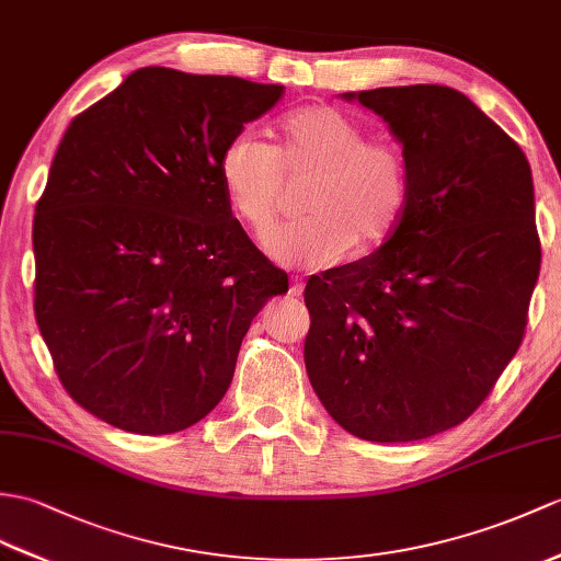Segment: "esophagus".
I'll return each instance as SVG.
<instances>
[{
    "label": "esophagus",
    "instance_id": "1",
    "mask_svg": "<svg viewBox=\"0 0 561 561\" xmlns=\"http://www.w3.org/2000/svg\"><path fill=\"white\" fill-rule=\"evenodd\" d=\"M289 294H291L294 298L301 296V294H304V282H301V279H294L291 286H289Z\"/></svg>",
    "mask_w": 561,
    "mask_h": 561
}]
</instances>
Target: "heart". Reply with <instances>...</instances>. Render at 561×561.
<instances>
[{"mask_svg": "<svg viewBox=\"0 0 561 561\" xmlns=\"http://www.w3.org/2000/svg\"><path fill=\"white\" fill-rule=\"evenodd\" d=\"M231 215L263 233L279 213L284 179H310L301 213L265 237L284 265L328 267L351 251L370 253L394 237L411 205V167L389 140H368L354 116L316 102L286 112L275 148L251 134L233 136L217 160Z\"/></svg>", "mask_w": 561, "mask_h": 561, "instance_id": "b5f03b06", "label": "heart"}]
</instances>
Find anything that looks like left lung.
Returning <instances> with one entry per match:
<instances>
[{"label":"left lung","instance_id":"obj_1","mask_svg":"<svg viewBox=\"0 0 561 561\" xmlns=\"http://www.w3.org/2000/svg\"><path fill=\"white\" fill-rule=\"evenodd\" d=\"M342 98L401 142L411 205L375 253L308 279V380L346 433L425 439L488 399L524 340L540 272L530 164L454 88Z\"/></svg>","mask_w":561,"mask_h":561}]
</instances>
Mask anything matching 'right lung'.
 I'll return each instance as SVG.
<instances>
[{
	"mask_svg": "<svg viewBox=\"0 0 561 561\" xmlns=\"http://www.w3.org/2000/svg\"><path fill=\"white\" fill-rule=\"evenodd\" d=\"M284 85L138 69L64 134L35 205V320L69 397L136 435L205 419L289 277L219 188L221 148Z\"/></svg>",
	"mask_w": 561,
	"mask_h": 561,
	"instance_id": "obj_1",
	"label": "right lung"
}]
</instances>
